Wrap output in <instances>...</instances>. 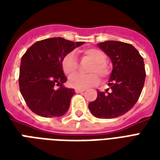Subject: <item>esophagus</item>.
I'll return each instance as SVG.
<instances>
[{
	"mask_svg": "<svg viewBox=\"0 0 160 160\" xmlns=\"http://www.w3.org/2000/svg\"><path fill=\"white\" fill-rule=\"evenodd\" d=\"M85 92L84 89H75V92H76V93H81V92Z\"/></svg>",
	"mask_w": 160,
	"mask_h": 160,
	"instance_id": "1",
	"label": "esophagus"
}]
</instances>
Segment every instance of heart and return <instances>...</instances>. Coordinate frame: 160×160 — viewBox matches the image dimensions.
Masks as SVG:
<instances>
[{"instance_id": "heart-1", "label": "heart", "mask_w": 160, "mask_h": 160, "mask_svg": "<svg viewBox=\"0 0 160 160\" xmlns=\"http://www.w3.org/2000/svg\"><path fill=\"white\" fill-rule=\"evenodd\" d=\"M83 57H86L87 59L92 61L91 63L90 67L88 68V71L91 73L87 74H81L77 73L73 76L68 80L69 87L77 89H85L87 87L94 86L98 82V76L97 72L99 74V76L105 77L109 73L108 67L105 63L106 56L103 51H101L98 49H87L82 51ZM62 68L64 73L68 76H71L73 74L76 73L78 68V63L75 55L73 52L67 54L62 60Z\"/></svg>"}]
</instances>
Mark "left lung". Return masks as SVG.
I'll list each match as a JSON object with an SVG mask.
<instances>
[{
    "mask_svg": "<svg viewBox=\"0 0 160 160\" xmlns=\"http://www.w3.org/2000/svg\"><path fill=\"white\" fill-rule=\"evenodd\" d=\"M98 46L113 65L108 83L111 91H98L96 100L88 107L95 118H118L130 111L140 98L146 78L144 61L137 49L127 42L105 41Z\"/></svg>",
    "mask_w": 160,
    "mask_h": 160,
    "instance_id": "1",
    "label": "left lung"
}]
</instances>
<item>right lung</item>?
Masks as SVG:
<instances>
[{
	"mask_svg": "<svg viewBox=\"0 0 160 160\" xmlns=\"http://www.w3.org/2000/svg\"><path fill=\"white\" fill-rule=\"evenodd\" d=\"M84 42H72L62 38L38 41L23 55L19 85L27 106L42 118H58L66 113L75 94L63 84L67 77L62 60Z\"/></svg>",
	"mask_w": 160,
	"mask_h": 160,
	"instance_id": "right-lung-1",
	"label": "right lung"
}]
</instances>
